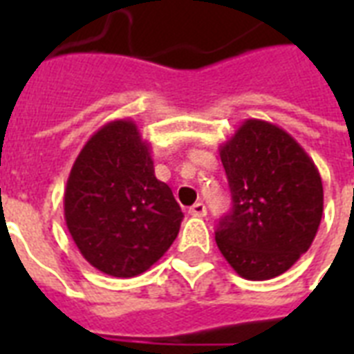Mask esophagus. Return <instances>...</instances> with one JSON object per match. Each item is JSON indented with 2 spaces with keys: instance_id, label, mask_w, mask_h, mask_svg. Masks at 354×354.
<instances>
[{
  "instance_id": "1",
  "label": "esophagus",
  "mask_w": 354,
  "mask_h": 354,
  "mask_svg": "<svg viewBox=\"0 0 354 354\" xmlns=\"http://www.w3.org/2000/svg\"><path fill=\"white\" fill-rule=\"evenodd\" d=\"M205 213H207V209H205V205L202 204V202H196V204L189 207V215L205 216Z\"/></svg>"
}]
</instances>
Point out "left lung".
Masks as SVG:
<instances>
[{"label": "left lung", "instance_id": "obj_1", "mask_svg": "<svg viewBox=\"0 0 354 354\" xmlns=\"http://www.w3.org/2000/svg\"><path fill=\"white\" fill-rule=\"evenodd\" d=\"M218 150L233 207L218 224L216 246L244 279L285 274L322 222L318 167L290 133L261 119H246Z\"/></svg>", "mask_w": 354, "mask_h": 354}]
</instances>
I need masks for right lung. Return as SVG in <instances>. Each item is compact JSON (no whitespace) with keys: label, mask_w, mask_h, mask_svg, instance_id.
Segmentation results:
<instances>
[{"label":"right lung","mask_w":354,"mask_h":354,"mask_svg":"<svg viewBox=\"0 0 354 354\" xmlns=\"http://www.w3.org/2000/svg\"><path fill=\"white\" fill-rule=\"evenodd\" d=\"M64 218L82 257L112 277L143 274L171 248L183 213L132 119L106 122L86 141L66 183Z\"/></svg>","instance_id":"add662e5"}]
</instances>
